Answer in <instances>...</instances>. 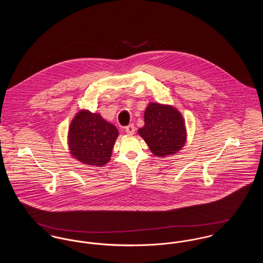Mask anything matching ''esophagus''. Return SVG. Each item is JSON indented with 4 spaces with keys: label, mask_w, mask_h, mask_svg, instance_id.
Segmentation results:
<instances>
[{
    "label": "esophagus",
    "mask_w": 263,
    "mask_h": 263,
    "mask_svg": "<svg viewBox=\"0 0 263 263\" xmlns=\"http://www.w3.org/2000/svg\"><path fill=\"white\" fill-rule=\"evenodd\" d=\"M135 126L133 124H130V125L126 126L125 132L128 135H133L135 133Z\"/></svg>",
    "instance_id": "obj_1"
}]
</instances>
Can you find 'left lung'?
<instances>
[{
  "label": "left lung",
  "mask_w": 263,
  "mask_h": 263,
  "mask_svg": "<svg viewBox=\"0 0 263 263\" xmlns=\"http://www.w3.org/2000/svg\"><path fill=\"white\" fill-rule=\"evenodd\" d=\"M145 125L138 133L157 157L176 154L186 143L184 119L173 105L150 102L144 113Z\"/></svg>",
  "instance_id": "left-lung-1"
}]
</instances>
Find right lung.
<instances>
[{"instance_id":"1","label":"right lung","mask_w":263,"mask_h":263,"mask_svg":"<svg viewBox=\"0 0 263 263\" xmlns=\"http://www.w3.org/2000/svg\"><path fill=\"white\" fill-rule=\"evenodd\" d=\"M118 134L117 128L104 120L100 113L82 109L69 127L70 154L82 163L102 166L111 158Z\"/></svg>"}]
</instances>
